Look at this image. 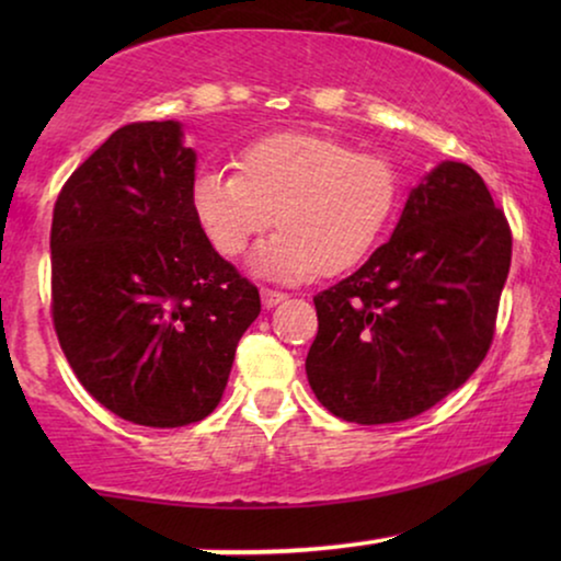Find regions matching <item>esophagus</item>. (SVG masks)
Segmentation results:
<instances>
[{
    "label": "esophagus",
    "instance_id": "1",
    "mask_svg": "<svg viewBox=\"0 0 561 561\" xmlns=\"http://www.w3.org/2000/svg\"><path fill=\"white\" fill-rule=\"evenodd\" d=\"M260 296H263L265 309H273V306H278L288 298V294H283V290H275V288H263L260 290Z\"/></svg>",
    "mask_w": 561,
    "mask_h": 561
}]
</instances>
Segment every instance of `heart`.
<instances>
[{
    "label": "heart",
    "instance_id": "obj_1",
    "mask_svg": "<svg viewBox=\"0 0 561 561\" xmlns=\"http://www.w3.org/2000/svg\"><path fill=\"white\" fill-rule=\"evenodd\" d=\"M398 204L401 179L386 156L304 129L257 137L237 152L234 173L206 168L191 186L198 225L221 255H242L275 221L255 267L280 280L363 263Z\"/></svg>",
    "mask_w": 561,
    "mask_h": 561
}]
</instances>
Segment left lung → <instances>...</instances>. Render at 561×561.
Returning a JSON list of instances; mask_svg holds the SVG:
<instances>
[{
    "mask_svg": "<svg viewBox=\"0 0 561 561\" xmlns=\"http://www.w3.org/2000/svg\"><path fill=\"white\" fill-rule=\"evenodd\" d=\"M511 244L485 181L465 163L436 165L393 237L313 296L306 375L319 403L352 424H396L467 382L493 344Z\"/></svg>",
    "mask_w": 561,
    "mask_h": 561,
    "instance_id": "obj_1",
    "label": "left lung"
}]
</instances>
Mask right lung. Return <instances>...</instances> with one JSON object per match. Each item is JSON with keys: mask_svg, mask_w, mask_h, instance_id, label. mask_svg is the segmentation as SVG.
<instances>
[{"mask_svg": "<svg viewBox=\"0 0 561 561\" xmlns=\"http://www.w3.org/2000/svg\"><path fill=\"white\" fill-rule=\"evenodd\" d=\"M196 152L179 122H133L60 188L50 313L76 378L152 428L209 416L260 294L211 248L191 206Z\"/></svg>", "mask_w": 561, "mask_h": 561, "instance_id": "1", "label": "right lung"}]
</instances>
